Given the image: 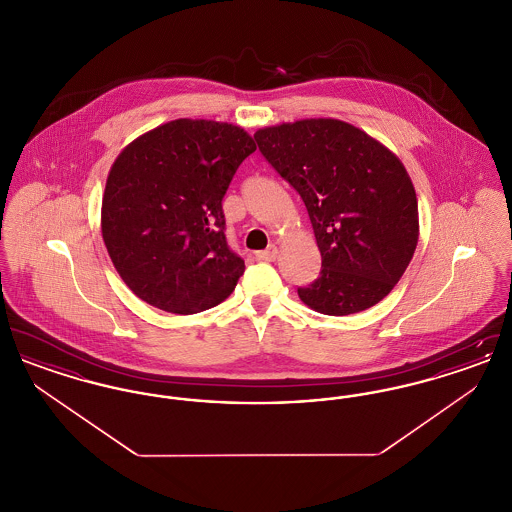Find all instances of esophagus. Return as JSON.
Listing matches in <instances>:
<instances>
[{"instance_id":"1","label":"esophagus","mask_w":512,"mask_h":512,"mask_svg":"<svg viewBox=\"0 0 512 512\" xmlns=\"http://www.w3.org/2000/svg\"><path fill=\"white\" fill-rule=\"evenodd\" d=\"M259 261H267V263H272V261H276V257H278V249H276V245H268L267 249H263V251H257V255H255Z\"/></svg>"}]
</instances>
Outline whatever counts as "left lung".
Here are the masks:
<instances>
[{
	"label": "left lung",
	"mask_w": 512,
	"mask_h": 512,
	"mask_svg": "<svg viewBox=\"0 0 512 512\" xmlns=\"http://www.w3.org/2000/svg\"><path fill=\"white\" fill-rule=\"evenodd\" d=\"M263 157L301 195L322 268L297 293L322 315L343 317L382 301L413 259L418 205L403 163L366 132L307 119L255 132Z\"/></svg>",
	"instance_id": "left-lung-1"
}]
</instances>
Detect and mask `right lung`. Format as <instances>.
<instances>
[{
  "label": "right lung",
  "mask_w": 512,
  "mask_h": 512,
  "mask_svg": "<svg viewBox=\"0 0 512 512\" xmlns=\"http://www.w3.org/2000/svg\"><path fill=\"white\" fill-rule=\"evenodd\" d=\"M255 149L240 126L192 119L124 147L107 176L101 234L140 299L194 315L234 292L245 265L226 242L222 197Z\"/></svg>",
  "instance_id": "right-lung-1"
}]
</instances>
